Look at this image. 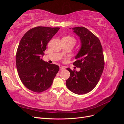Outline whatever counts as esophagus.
I'll return each instance as SVG.
<instances>
[{
	"mask_svg": "<svg viewBox=\"0 0 124 124\" xmlns=\"http://www.w3.org/2000/svg\"><path fill=\"white\" fill-rule=\"evenodd\" d=\"M60 70L62 71H63V70H65V68H64L63 67H60Z\"/></svg>",
	"mask_w": 124,
	"mask_h": 124,
	"instance_id": "obj_1",
	"label": "esophagus"
}]
</instances>
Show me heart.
I'll return each mask as SVG.
<instances>
[{"label":"heart","mask_w":124,"mask_h":124,"mask_svg":"<svg viewBox=\"0 0 124 124\" xmlns=\"http://www.w3.org/2000/svg\"><path fill=\"white\" fill-rule=\"evenodd\" d=\"M63 39H65L66 40L72 41H73V42H76V40H75V39L73 38V37H71L70 36H66V37H64L63 38Z\"/></svg>","instance_id":"heart-1"}]
</instances>
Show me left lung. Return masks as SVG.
I'll use <instances>...</instances> for the list:
<instances>
[{
    "label": "left lung",
    "mask_w": 124,
    "mask_h": 124,
    "mask_svg": "<svg viewBox=\"0 0 124 124\" xmlns=\"http://www.w3.org/2000/svg\"><path fill=\"white\" fill-rule=\"evenodd\" d=\"M80 37L81 47L73 65L81 70L78 72L67 68L70 73L66 86L78 95L88 93L95 87L102 74L104 59L102 47L98 38L84 27L72 28Z\"/></svg>",
    "instance_id": "obj_1"
}]
</instances>
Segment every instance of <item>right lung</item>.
I'll use <instances>...</instances> for the list:
<instances>
[{
    "label": "right lung",
    "mask_w": 124,
    "mask_h": 124,
    "mask_svg": "<svg viewBox=\"0 0 124 124\" xmlns=\"http://www.w3.org/2000/svg\"><path fill=\"white\" fill-rule=\"evenodd\" d=\"M59 29L38 26L29 30L20 41L16 54V68L22 83L32 92L41 93L49 88L58 72V66L44 62L41 56Z\"/></svg>",
    "instance_id": "add662e5"
}]
</instances>
